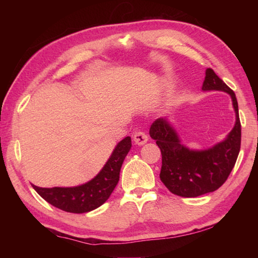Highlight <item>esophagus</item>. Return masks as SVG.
I'll return each instance as SVG.
<instances>
[{"mask_svg":"<svg viewBox=\"0 0 258 258\" xmlns=\"http://www.w3.org/2000/svg\"><path fill=\"white\" fill-rule=\"evenodd\" d=\"M134 142L137 143L138 146H143L148 141V135L145 132H141V131H138L133 135Z\"/></svg>","mask_w":258,"mask_h":258,"instance_id":"esophagus-1","label":"esophagus"}]
</instances>
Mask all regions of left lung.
I'll return each mask as SVG.
<instances>
[{"mask_svg": "<svg viewBox=\"0 0 258 258\" xmlns=\"http://www.w3.org/2000/svg\"><path fill=\"white\" fill-rule=\"evenodd\" d=\"M203 91H223L230 94L235 124L223 141L206 150H191L183 146L175 128L166 118L152 123L149 134L161 151L160 180L172 194L198 197L217 190L228 180L241 145V124L235 94L212 68L206 69Z\"/></svg>", "mask_w": 258, "mask_h": 258, "instance_id": "obj_1", "label": "left lung"}]
</instances>
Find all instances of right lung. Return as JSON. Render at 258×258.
Listing matches in <instances>:
<instances>
[{
	"label": "right lung",
	"mask_w": 258,
	"mask_h": 258,
	"mask_svg": "<svg viewBox=\"0 0 258 258\" xmlns=\"http://www.w3.org/2000/svg\"><path fill=\"white\" fill-rule=\"evenodd\" d=\"M131 147L130 137L121 140L98 175L84 184L72 187H40L33 184V187L43 199L61 211L75 214L93 211L110 197L119 181L120 167Z\"/></svg>",
	"instance_id": "1"
}]
</instances>
